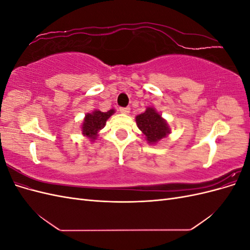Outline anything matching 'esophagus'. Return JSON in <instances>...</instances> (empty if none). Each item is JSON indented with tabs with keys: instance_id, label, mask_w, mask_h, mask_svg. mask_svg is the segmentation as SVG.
Returning a JSON list of instances; mask_svg holds the SVG:
<instances>
[{
	"instance_id": "34e87169",
	"label": "esophagus",
	"mask_w": 250,
	"mask_h": 250,
	"mask_svg": "<svg viewBox=\"0 0 250 250\" xmlns=\"http://www.w3.org/2000/svg\"><path fill=\"white\" fill-rule=\"evenodd\" d=\"M120 112L124 113V115H128L130 112V108L129 107H121L120 108Z\"/></svg>"
}]
</instances>
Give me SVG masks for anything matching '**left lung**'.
<instances>
[{
    "label": "left lung",
    "mask_w": 250,
    "mask_h": 250,
    "mask_svg": "<svg viewBox=\"0 0 250 250\" xmlns=\"http://www.w3.org/2000/svg\"><path fill=\"white\" fill-rule=\"evenodd\" d=\"M135 122L150 145L161 142L171 133L167 121L153 107H147L145 111L135 117Z\"/></svg>",
    "instance_id": "8db88e82"
}]
</instances>
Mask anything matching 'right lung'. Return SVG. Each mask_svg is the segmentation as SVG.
I'll return each mask as SVG.
<instances>
[{
  "label": "right lung",
  "mask_w": 250,
  "mask_h": 250,
  "mask_svg": "<svg viewBox=\"0 0 250 250\" xmlns=\"http://www.w3.org/2000/svg\"><path fill=\"white\" fill-rule=\"evenodd\" d=\"M115 113V109H110L106 112H102L99 109H94L92 112L85 115L81 125L82 134L94 142L97 140L98 133L100 132L102 128H104L106 121Z\"/></svg>",
  "instance_id": "1"
}]
</instances>
